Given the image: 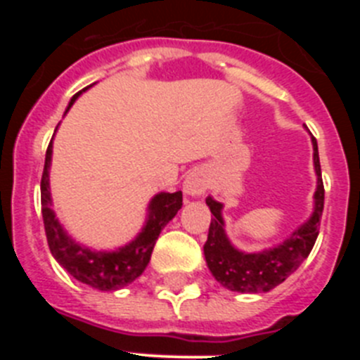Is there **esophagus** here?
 I'll use <instances>...</instances> for the list:
<instances>
[{
	"mask_svg": "<svg viewBox=\"0 0 360 360\" xmlns=\"http://www.w3.org/2000/svg\"><path fill=\"white\" fill-rule=\"evenodd\" d=\"M209 187V178L207 173L203 169H193L187 173L186 180H184V191L191 196H200L203 195Z\"/></svg>",
	"mask_w": 360,
	"mask_h": 360,
	"instance_id": "34e87169",
	"label": "esophagus"
}]
</instances>
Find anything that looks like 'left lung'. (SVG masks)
<instances>
[{"label": "left lung", "instance_id": "8db88e82", "mask_svg": "<svg viewBox=\"0 0 360 360\" xmlns=\"http://www.w3.org/2000/svg\"><path fill=\"white\" fill-rule=\"evenodd\" d=\"M311 142H314V165L317 173L316 209L307 224L301 225L279 247L259 254H245L236 250L225 236L221 203L212 200L211 196L205 200L212 212V218L209 225L207 241L203 245V254L216 281L221 283L229 290L241 292V294H259V292L272 290L281 285L288 276L294 274V270H297V266L307 259L308 254L314 249V243L319 234L321 216H323L324 186L321 178L317 141L311 139Z\"/></svg>", "mask_w": 360, "mask_h": 360}]
</instances>
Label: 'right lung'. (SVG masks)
Listing matches in <instances>:
<instances>
[{
    "label": "right lung",
    "instance_id": "right-lung-1",
    "mask_svg": "<svg viewBox=\"0 0 360 360\" xmlns=\"http://www.w3.org/2000/svg\"><path fill=\"white\" fill-rule=\"evenodd\" d=\"M81 95L75 94L68 108ZM52 160V141L46 149L43 178H41V212H43L44 232L52 256L63 269L77 281L86 283L97 290H119L135 281L144 272L151 259L153 247L160 236L162 229L169 224L178 209L182 207V191L160 193L151 200L149 218L142 232L129 245L115 252H94V250L73 243L57 221L52 211V198L49 191V167Z\"/></svg>",
    "mask_w": 360,
    "mask_h": 360
}]
</instances>
